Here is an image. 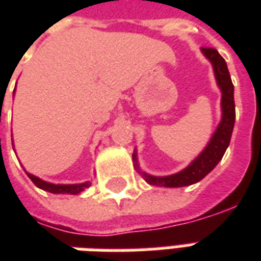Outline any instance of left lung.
<instances>
[{"label":"left lung","mask_w":261,"mask_h":261,"mask_svg":"<svg viewBox=\"0 0 261 261\" xmlns=\"http://www.w3.org/2000/svg\"><path fill=\"white\" fill-rule=\"evenodd\" d=\"M204 57L211 63L214 69V75L217 80V85L221 89V121L217 130L211 137V140L204 148L201 153L197 156L192 164L175 175L169 176H152L145 173L140 169L137 151L133 153L134 168L144 177V180L151 186L159 187H185L194 185L197 181L204 179L211 170L218 165V162L224 156L226 148L229 145L233 125H235V100H233V84L230 80L229 71L226 67L225 60L215 48H201Z\"/></svg>","instance_id":"obj_1"}]
</instances>
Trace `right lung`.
<instances>
[{"instance_id":"right-lung-1","label":"right lung","mask_w":261,"mask_h":261,"mask_svg":"<svg viewBox=\"0 0 261 261\" xmlns=\"http://www.w3.org/2000/svg\"><path fill=\"white\" fill-rule=\"evenodd\" d=\"M28 176H29V179L39 189L46 190L48 193H53V194H80L81 192H84L85 189L91 186V181H84V183H78V185H54V183H48V181L42 180L40 177L32 175V173H28Z\"/></svg>"}]
</instances>
